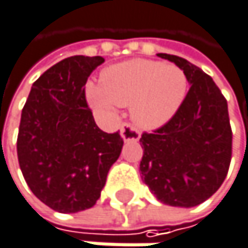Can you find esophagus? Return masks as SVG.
Wrapping results in <instances>:
<instances>
[{"label":"esophagus","instance_id":"1","mask_svg":"<svg viewBox=\"0 0 248 248\" xmlns=\"http://www.w3.org/2000/svg\"><path fill=\"white\" fill-rule=\"evenodd\" d=\"M121 136H122V139H124V142H129V140L136 142V140H139V138H140L139 132H138L130 124H122V127H121Z\"/></svg>","mask_w":248,"mask_h":248}]
</instances>
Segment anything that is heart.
Instances as JSON below:
<instances>
[{
    "label": "heart",
    "instance_id": "obj_1",
    "mask_svg": "<svg viewBox=\"0 0 248 248\" xmlns=\"http://www.w3.org/2000/svg\"><path fill=\"white\" fill-rule=\"evenodd\" d=\"M188 90L185 73L175 64L127 60L103 70L102 80H89L84 94L100 116H112L118 106L130 105L133 122L143 129L165 124L181 108Z\"/></svg>",
    "mask_w": 248,
    "mask_h": 248
}]
</instances>
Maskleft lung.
Masks as SVG:
<instances>
[{
	"instance_id": "left-lung-1",
	"label": "left lung",
	"mask_w": 248,
	"mask_h": 248,
	"mask_svg": "<svg viewBox=\"0 0 248 248\" xmlns=\"http://www.w3.org/2000/svg\"><path fill=\"white\" fill-rule=\"evenodd\" d=\"M158 56L175 63L191 87L171 121L139 139V170L158 201L191 208L208 200L228 172L232 133L227 100L200 67L178 56Z\"/></svg>"
}]
</instances>
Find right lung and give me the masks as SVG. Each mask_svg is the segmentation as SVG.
<instances>
[{
	"mask_svg": "<svg viewBox=\"0 0 248 248\" xmlns=\"http://www.w3.org/2000/svg\"><path fill=\"white\" fill-rule=\"evenodd\" d=\"M103 57L72 56L40 76L21 113L17 155L32 194L59 213L92 208L124 139L97 127L84 96Z\"/></svg>",
	"mask_w": 248,
	"mask_h": 248,
	"instance_id": "right-lung-1",
	"label": "right lung"
}]
</instances>
